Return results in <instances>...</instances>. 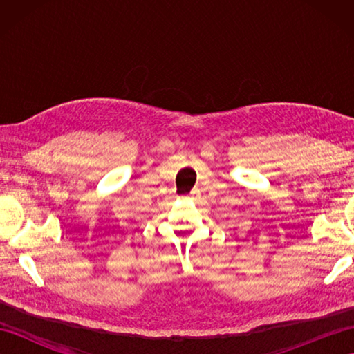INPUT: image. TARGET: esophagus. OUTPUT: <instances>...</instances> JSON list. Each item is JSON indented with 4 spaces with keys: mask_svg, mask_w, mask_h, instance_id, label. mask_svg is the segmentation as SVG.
<instances>
[{
    "mask_svg": "<svg viewBox=\"0 0 354 354\" xmlns=\"http://www.w3.org/2000/svg\"><path fill=\"white\" fill-rule=\"evenodd\" d=\"M196 193H198L196 190H194V192H192V196H194V194H196Z\"/></svg>",
    "mask_w": 354,
    "mask_h": 354,
    "instance_id": "1",
    "label": "esophagus"
}]
</instances>
